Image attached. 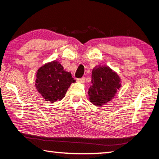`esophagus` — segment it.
<instances>
[{
	"instance_id": "esophagus-1",
	"label": "esophagus",
	"mask_w": 159,
	"mask_h": 159,
	"mask_svg": "<svg viewBox=\"0 0 159 159\" xmlns=\"http://www.w3.org/2000/svg\"><path fill=\"white\" fill-rule=\"evenodd\" d=\"M77 80H78V81H79V82L81 83H85V81H86V79H85V77H83V78H81V79H78Z\"/></svg>"
}]
</instances>
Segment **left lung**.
<instances>
[{"label": "left lung", "instance_id": "8db88e82", "mask_svg": "<svg viewBox=\"0 0 159 159\" xmlns=\"http://www.w3.org/2000/svg\"><path fill=\"white\" fill-rule=\"evenodd\" d=\"M92 84L89 88V101L94 105L101 107L113 99L121 86L118 74L107 66L94 67L92 74Z\"/></svg>", "mask_w": 159, "mask_h": 159}]
</instances>
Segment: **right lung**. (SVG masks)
I'll use <instances>...</instances> for the list:
<instances>
[{"instance_id": "obj_1", "label": "right lung", "mask_w": 159, "mask_h": 159, "mask_svg": "<svg viewBox=\"0 0 159 159\" xmlns=\"http://www.w3.org/2000/svg\"><path fill=\"white\" fill-rule=\"evenodd\" d=\"M71 73L63 70L56 60L43 64L37 71L35 87L46 101L54 103L65 97L71 84L75 83Z\"/></svg>"}]
</instances>
